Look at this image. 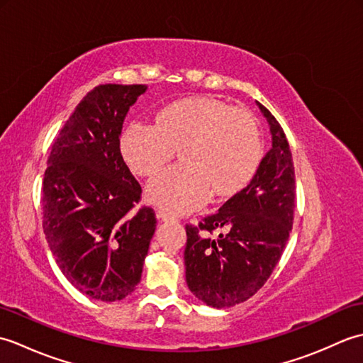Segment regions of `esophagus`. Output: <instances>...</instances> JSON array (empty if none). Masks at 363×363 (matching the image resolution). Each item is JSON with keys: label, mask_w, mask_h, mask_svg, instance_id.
<instances>
[{"label": "esophagus", "mask_w": 363, "mask_h": 363, "mask_svg": "<svg viewBox=\"0 0 363 363\" xmlns=\"http://www.w3.org/2000/svg\"><path fill=\"white\" fill-rule=\"evenodd\" d=\"M156 217H157V220H160V221H172V220H174L173 215H169L168 212L162 211V209H159V211L156 212Z\"/></svg>", "instance_id": "34e87169"}]
</instances>
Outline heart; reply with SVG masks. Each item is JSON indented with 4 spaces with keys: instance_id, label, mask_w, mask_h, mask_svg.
<instances>
[{
    "instance_id": "heart-1",
    "label": "heart",
    "mask_w": 363,
    "mask_h": 363,
    "mask_svg": "<svg viewBox=\"0 0 363 363\" xmlns=\"http://www.w3.org/2000/svg\"><path fill=\"white\" fill-rule=\"evenodd\" d=\"M181 151L182 164L150 181L146 195L174 213L190 212L212 194L233 196L248 186L260 165L264 145L256 118L243 107L191 96L157 112L156 125L130 123L120 151L138 176H152Z\"/></svg>"
}]
</instances>
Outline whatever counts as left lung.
<instances>
[{
    "label": "left lung",
    "instance_id": "8db88e82",
    "mask_svg": "<svg viewBox=\"0 0 363 363\" xmlns=\"http://www.w3.org/2000/svg\"><path fill=\"white\" fill-rule=\"evenodd\" d=\"M273 148L262 159L252 181L220 211L187 225L184 251L190 291L207 306L240 304L262 289L289 240L295 211V167L284 129L265 106ZM225 228L217 239L201 232Z\"/></svg>",
    "mask_w": 363,
    "mask_h": 363
}]
</instances>
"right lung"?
I'll use <instances>...</instances> for the list:
<instances>
[{
  "instance_id": "right-lung-1",
  "label": "right lung",
  "mask_w": 363,
  "mask_h": 363,
  "mask_svg": "<svg viewBox=\"0 0 363 363\" xmlns=\"http://www.w3.org/2000/svg\"><path fill=\"white\" fill-rule=\"evenodd\" d=\"M145 84L90 90L51 145L42 184L43 233L60 272L94 299L120 301L140 282L156 229L120 151L129 107Z\"/></svg>"
}]
</instances>
